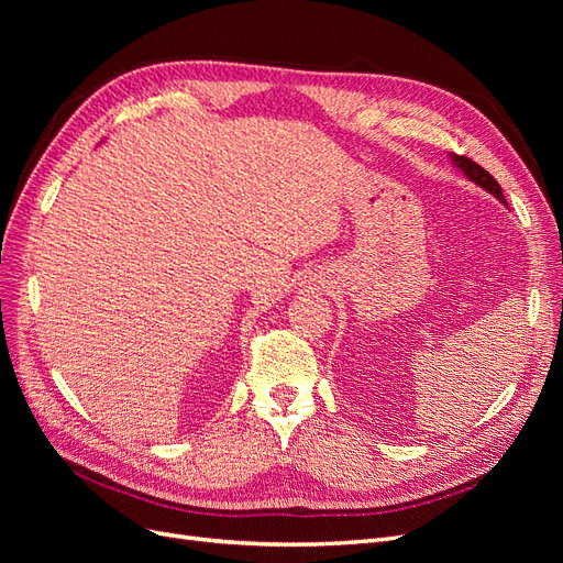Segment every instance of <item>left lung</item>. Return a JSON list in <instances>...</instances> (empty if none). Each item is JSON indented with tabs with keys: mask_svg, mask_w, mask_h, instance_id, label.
Instances as JSON below:
<instances>
[{
	"mask_svg": "<svg viewBox=\"0 0 563 563\" xmlns=\"http://www.w3.org/2000/svg\"><path fill=\"white\" fill-rule=\"evenodd\" d=\"M451 162L455 164V168H460V172L465 174L467 180H472V183H476L479 187H484V190H486L488 195H493L500 203H505V207H507L505 195H503V187L498 185V180L493 178L488 172H484V168H482L479 164L467 159V157H460V155H451Z\"/></svg>",
	"mask_w": 563,
	"mask_h": 563,
	"instance_id": "8db88e82",
	"label": "left lung"
}]
</instances>
